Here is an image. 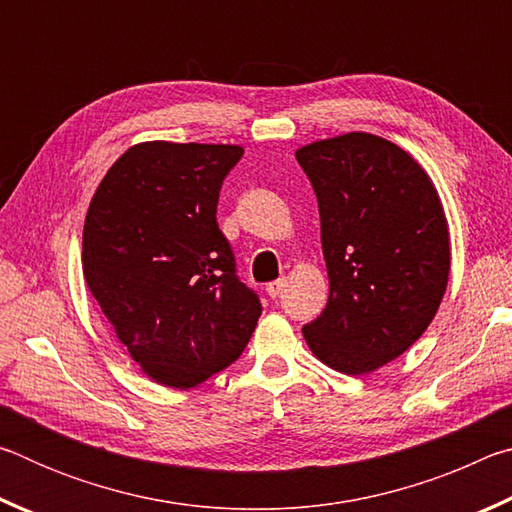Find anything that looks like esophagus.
Returning <instances> with one entry per match:
<instances>
[{
  "label": "esophagus",
  "mask_w": 512,
  "mask_h": 512,
  "mask_svg": "<svg viewBox=\"0 0 512 512\" xmlns=\"http://www.w3.org/2000/svg\"><path fill=\"white\" fill-rule=\"evenodd\" d=\"M284 284H287V282H284V277H280V280H275V282H268V284H266V293H268V296H271V298H277V296H280V293H282Z\"/></svg>",
  "instance_id": "1"
}]
</instances>
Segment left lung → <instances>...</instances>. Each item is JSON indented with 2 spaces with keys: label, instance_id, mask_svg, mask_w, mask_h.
I'll use <instances>...</instances> for the list:
<instances>
[{
  "label": "left lung",
  "instance_id": "left-lung-1",
  "mask_svg": "<svg viewBox=\"0 0 512 512\" xmlns=\"http://www.w3.org/2000/svg\"><path fill=\"white\" fill-rule=\"evenodd\" d=\"M318 198L327 307L302 327L309 350L343 375L404 354L436 316L449 280V230L418 162L370 133L296 151Z\"/></svg>",
  "mask_w": 512,
  "mask_h": 512
}]
</instances>
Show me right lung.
Returning <instances> with one entry per match:
<instances>
[{"instance_id":"obj_1","label":"right lung","mask_w":512,"mask_h":512,"mask_svg":"<svg viewBox=\"0 0 512 512\" xmlns=\"http://www.w3.org/2000/svg\"><path fill=\"white\" fill-rule=\"evenodd\" d=\"M237 144L142 142L112 164L83 225V275L144 375L194 388L228 368L262 305L216 223Z\"/></svg>"}]
</instances>
